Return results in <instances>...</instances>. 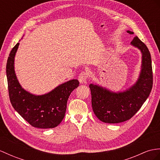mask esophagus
I'll list each match as a JSON object with an SVG mask.
<instances>
[{
    "label": "esophagus",
    "mask_w": 160,
    "mask_h": 160,
    "mask_svg": "<svg viewBox=\"0 0 160 160\" xmlns=\"http://www.w3.org/2000/svg\"><path fill=\"white\" fill-rule=\"evenodd\" d=\"M88 77V73L85 71L81 72L79 75V81L81 83H85L87 82V79Z\"/></svg>",
    "instance_id": "1"
}]
</instances>
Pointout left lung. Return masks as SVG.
Listing matches in <instances>:
<instances>
[{
	"label": "left lung",
	"mask_w": 160,
	"mask_h": 160,
	"mask_svg": "<svg viewBox=\"0 0 160 160\" xmlns=\"http://www.w3.org/2000/svg\"><path fill=\"white\" fill-rule=\"evenodd\" d=\"M130 34L133 32L128 30ZM131 45L142 53L141 71L136 83L122 92H113L99 85L90 84L92 109L104 123H117L131 119L141 108L153 87L151 58L146 45L135 37Z\"/></svg>",
	"instance_id": "obj_1"
}]
</instances>
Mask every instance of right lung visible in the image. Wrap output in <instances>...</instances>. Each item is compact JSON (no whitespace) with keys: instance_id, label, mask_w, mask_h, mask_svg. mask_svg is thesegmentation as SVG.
Returning <instances> with one entry per match:
<instances>
[{"instance_id":"right-lung-1","label":"right lung","mask_w":160,"mask_h":160,"mask_svg":"<svg viewBox=\"0 0 160 160\" xmlns=\"http://www.w3.org/2000/svg\"><path fill=\"white\" fill-rule=\"evenodd\" d=\"M19 45L18 42L11 51L6 67L11 103L32 126L43 129L55 128L64 119L69 96L79 86V81L70 80L44 95L37 96L26 91L19 83L14 70V58Z\"/></svg>"}]
</instances>
